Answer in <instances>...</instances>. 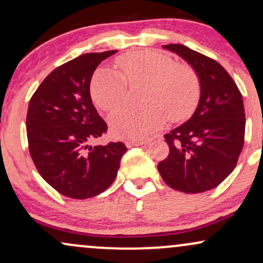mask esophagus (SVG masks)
I'll use <instances>...</instances> for the list:
<instances>
[{"mask_svg": "<svg viewBox=\"0 0 263 263\" xmlns=\"http://www.w3.org/2000/svg\"><path fill=\"white\" fill-rule=\"evenodd\" d=\"M147 141H138V140H127L125 142L126 146L128 147H135V146H142V144H146Z\"/></svg>", "mask_w": 263, "mask_h": 263, "instance_id": "obj_1", "label": "esophagus"}]
</instances>
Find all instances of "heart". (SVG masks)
Returning <instances> with one entry per match:
<instances>
[{"label":"heart","mask_w":263,"mask_h":263,"mask_svg":"<svg viewBox=\"0 0 263 263\" xmlns=\"http://www.w3.org/2000/svg\"><path fill=\"white\" fill-rule=\"evenodd\" d=\"M117 70L101 68L91 80V96L99 107L114 111L127 99L128 84L146 81L141 106L128 105L110 117L116 136L143 140L167 121L185 119L200 98V80L192 66L176 63L155 50L122 54L115 62Z\"/></svg>","instance_id":"heart-1"}]
</instances>
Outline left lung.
I'll return each mask as SVG.
<instances>
[{
  "label": "left lung",
  "mask_w": 263,
  "mask_h": 263,
  "mask_svg": "<svg viewBox=\"0 0 263 263\" xmlns=\"http://www.w3.org/2000/svg\"><path fill=\"white\" fill-rule=\"evenodd\" d=\"M197 71L200 100L194 115L164 135L170 153L158 163L163 180L183 193L218 186L236 167L245 141L242 95L216 60L182 44H167Z\"/></svg>",
  "instance_id": "obj_1"
}]
</instances>
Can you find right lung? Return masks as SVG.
Returning <instances> with one entry per match:
<instances>
[{
  "label": "right lung",
  "instance_id": "add662e5",
  "mask_svg": "<svg viewBox=\"0 0 263 263\" xmlns=\"http://www.w3.org/2000/svg\"><path fill=\"white\" fill-rule=\"evenodd\" d=\"M116 53H86L58 66L29 100L27 138L42 178L62 195L87 199L106 190L117 176L122 142L90 146L107 132L90 96V81L102 60Z\"/></svg>",
  "mask_w": 263,
  "mask_h": 263
}]
</instances>
